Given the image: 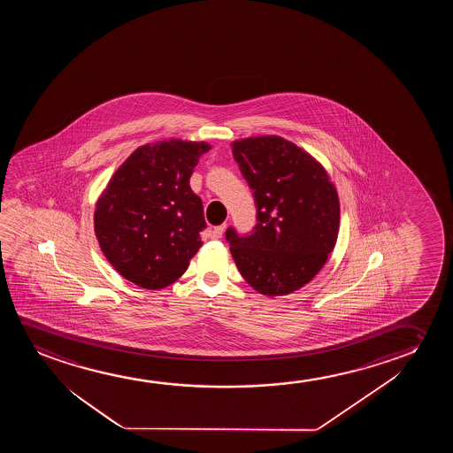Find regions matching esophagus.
<instances>
[{
	"label": "esophagus",
	"instance_id": "esophagus-1",
	"mask_svg": "<svg viewBox=\"0 0 453 453\" xmlns=\"http://www.w3.org/2000/svg\"><path fill=\"white\" fill-rule=\"evenodd\" d=\"M224 230H226V224H223V226H218V227H213L211 232V240H219V238L223 236Z\"/></svg>",
	"mask_w": 453,
	"mask_h": 453
}]
</instances>
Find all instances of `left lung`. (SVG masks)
<instances>
[{"instance_id": "8db88e82", "label": "left lung", "mask_w": 453, "mask_h": 453, "mask_svg": "<svg viewBox=\"0 0 453 453\" xmlns=\"http://www.w3.org/2000/svg\"><path fill=\"white\" fill-rule=\"evenodd\" d=\"M232 155L254 193L250 235L226 230L242 279L263 296H286L316 277L333 252L341 205L326 170L280 136L232 142Z\"/></svg>"}]
</instances>
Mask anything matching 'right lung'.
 <instances>
[{
  "label": "right lung",
  "instance_id": "add662e5",
  "mask_svg": "<svg viewBox=\"0 0 453 453\" xmlns=\"http://www.w3.org/2000/svg\"><path fill=\"white\" fill-rule=\"evenodd\" d=\"M211 149L180 139L147 143L112 174L96 204L94 232L124 279L162 289L186 273L207 227L190 176Z\"/></svg>",
  "mask_w": 453,
  "mask_h": 453
}]
</instances>
